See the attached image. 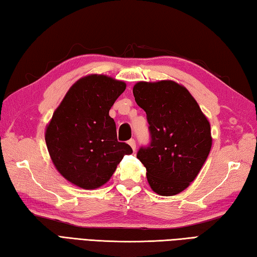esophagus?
Segmentation results:
<instances>
[{
    "label": "esophagus",
    "mask_w": 257,
    "mask_h": 257,
    "mask_svg": "<svg viewBox=\"0 0 257 257\" xmlns=\"http://www.w3.org/2000/svg\"><path fill=\"white\" fill-rule=\"evenodd\" d=\"M128 144H130V147L132 148V150L133 151H135V148H137V144H135V141H134V139H131L130 141L127 142Z\"/></svg>",
    "instance_id": "esophagus-1"
}]
</instances>
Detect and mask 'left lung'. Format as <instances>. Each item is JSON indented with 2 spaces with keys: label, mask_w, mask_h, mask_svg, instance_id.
Masks as SVG:
<instances>
[{
  "label": "left lung",
  "mask_w": 257,
  "mask_h": 257,
  "mask_svg": "<svg viewBox=\"0 0 257 257\" xmlns=\"http://www.w3.org/2000/svg\"><path fill=\"white\" fill-rule=\"evenodd\" d=\"M135 101L147 113L151 142L137 154L149 185L160 196H174L195 180L211 149L210 124L186 87L172 80L140 81Z\"/></svg>",
  "instance_id": "8db88e82"
}]
</instances>
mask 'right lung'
<instances>
[{"label": "right lung", "instance_id": "1", "mask_svg": "<svg viewBox=\"0 0 257 257\" xmlns=\"http://www.w3.org/2000/svg\"><path fill=\"white\" fill-rule=\"evenodd\" d=\"M126 88L124 81L89 75L70 87L46 128V143L58 171L69 182L95 189L107 182L128 144L117 141L109 116L115 100Z\"/></svg>", "mask_w": 257, "mask_h": 257}]
</instances>
